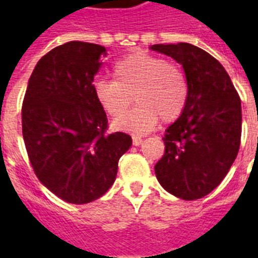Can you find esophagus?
Segmentation results:
<instances>
[{"mask_svg": "<svg viewBox=\"0 0 258 258\" xmlns=\"http://www.w3.org/2000/svg\"><path fill=\"white\" fill-rule=\"evenodd\" d=\"M133 144H134L135 146H138L142 144V138L141 137H133Z\"/></svg>", "mask_w": 258, "mask_h": 258, "instance_id": "1", "label": "esophagus"}]
</instances>
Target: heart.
<instances>
[{"instance_id":"obj_1","label":"heart","mask_w":258,"mask_h":258,"mask_svg":"<svg viewBox=\"0 0 258 258\" xmlns=\"http://www.w3.org/2000/svg\"><path fill=\"white\" fill-rule=\"evenodd\" d=\"M113 79L96 80L94 96L109 116L120 114L112 123L116 131L146 134L156 127L160 117L167 123L178 118L188 103L186 74L178 64L162 56L135 51L114 63ZM133 96L137 106L121 115Z\"/></svg>"}]
</instances>
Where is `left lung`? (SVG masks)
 Wrapping results in <instances>:
<instances>
[{"label": "left lung", "mask_w": 258, "mask_h": 258, "mask_svg": "<svg viewBox=\"0 0 258 258\" xmlns=\"http://www.w3.org/2000/svg\"><path fill=\"white\" fill-rule=\"evenodd\" d=\"M151 49L182 64L189 83L184 112L164 134V155L155 173L164 189L196 200L217 188L238 155L240 98L222 64L188 42L155 44Z\"/></svg>", "instance_id": "left-lung-1"}]
</instances>
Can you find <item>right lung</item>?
Returning a JSON list of instances; mask_svg holds the SVG:
<instances>
[{"instance_id":"right-lung-1","label":"right lung","mask_w":258,"mask_h":258,"mask_svg":"<svg viewBox=\"0 0 258 258\" xmlns=\"http://www.w3.org/2000/svg\"><path fill=\"white\" fill-rule=\"evenodd\" d=\"M106 48L69 41L44 55L31 73L22 106V133L37 178L58 198L85 205L105 195L128 151V134H107L94 96V76Z\"/></svg>"}]
</instances>
